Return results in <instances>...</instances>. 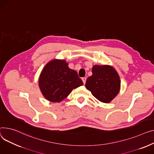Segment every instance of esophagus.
Masks as SVG:
<instances>
[{
	"label": "esophagus",
	"instance_id": "obj_1",
	"mask_svg": "<svg viewBox=\"0 0 154 154\" xmlns=\"http://www.w3.org/2000/svg\"><path fill=\"white\" fill-rule=\"evenodd\" d=\"M82 81H83V83H84V84H85V83H86V80H87L86 77H83V78H82Z\"/></svg>",
	"mask_w": 154,
	"mask_h": 154
}]
</instances>
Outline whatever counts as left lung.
<instances>
[{
  "mask_svg": "<svg viewBox=\"0 0 154 154\" xmlns=\"http://www.w3.org/2000/svg\"><path fill=\"white\" fill-rule=\"evenodd\" d=\"M120 79L116 71L109 66H94L92 75L86 81L85 87L99 101L109 103L119 93Z\"/></svg>",
  "mask_w": 154,
  "mask_h": 154,
  "instance_id": "1",
  "label": "left lung"
}]
</instances>
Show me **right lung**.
Segmentation results:
<instances>
[{
  "label": "right lung",
  "mask_w": 154,
  "mask_h": 154,
  "mask_svg": "<svg viewBox=\"0 0 154 154\" xmlns=\"http://www.w3.org/2000/svg\"><path fill=\"white\" fill-rule=\"evenodd\" d=\"M77 72L70 69L64 60L48 63L39 76V86L44 97L51 102H60L73 89L82 85Z\"/></svg>",
  "instance_id": "add662e5"
}]
</instances>
